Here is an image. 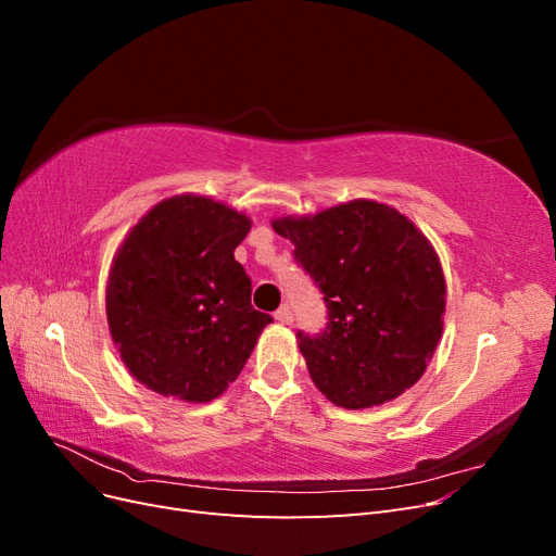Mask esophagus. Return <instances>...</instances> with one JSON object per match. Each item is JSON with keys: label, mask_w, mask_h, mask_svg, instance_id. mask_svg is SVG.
<instances>
[{"label": "esophagus", "mask_w": 556, "mask_h": 556, "mask_svg": "<svg viewBox=\"0 0 556 556\" xmlns=\"http://www.w3.org/2000/svg\"><path fill=\"white\" fill-rule=\"evenodd\" d=\"M274 317L278 319V323H282V325H290L292 319H294V315H292V308H290L288 304L280 306V308L276 311V315H274Z\"/></svg>", "instance_id": "obj_1"}]
</instances>
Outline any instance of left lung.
I'll use <instances>...</instances> for the list:
<instances>
[{"instance_id": "left-lung-1", "label": "left lung", "mask_w": 556, "mask_h": 556, "mask_svg": "<svg viewBox=\"0 0 556 556\" xmlns=\"http://www.w3.org/2000/svg\"><path fill=\"white\" fill-rule=\"evenodd\" d=\"M325 294L327 329L296 333L315 387L348 410L382 406L425 376L443 336L445 276L433 245L396 208L352 199L271 220Z\"/></svg>"}]
</instances>
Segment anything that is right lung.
Returning <instances> with one entry per match:
<instances>
[{
    "label": "right lung",
    "mask_w": 556,
    "mask_h": 556,
    "mask_svg": "<svg viewBox=\"0 0 556 556\" xmlns=\"http://www.w3.org/2000/svg\"><path fill=\"white\" fill-rule=\"evenodd\" d=\"M252 220L204 194L162 199L115 250L106 282L111 339L148 390L206 403L239 378L271 315L250 304L233 260Z\"/></svg>",
    "instance_id": "right-lung-1"
}]
</instances>
